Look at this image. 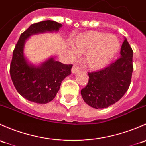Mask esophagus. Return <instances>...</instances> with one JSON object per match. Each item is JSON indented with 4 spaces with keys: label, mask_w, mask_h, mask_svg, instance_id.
Returning <instances> with one entry per match:
<instances>
[{
    "label": "esophagus",
    "mask_w": 146,
    "mask_h": 146,
    "mask_svg": "<svg viewBox=\"0 0 146 146\" xmlns=\"http://www.w3.org/2000/svg\"><path fill=\"white\" fill-rule=\"evenodd\" d=\"M80 71V68L78 67L77 64H74L72 68V73L76 74V72H79Z\"/></svg>",
    "instance_id": "obj_1"
}]
</instances>
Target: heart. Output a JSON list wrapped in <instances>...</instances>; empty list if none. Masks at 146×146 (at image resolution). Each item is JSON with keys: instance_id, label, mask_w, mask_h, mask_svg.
Returning <instances> with one entry per match:
<instances>
[{"instance_id": "obj_1", "label": "heart", "mask_w": 146, "mask_h": 146, "mask_svg": "<svg viewBox=\"0 0 146 146\" xmlns=\"http://www.w3.org/2000/svg\"><path fill=\"white\" fill-rule=\"evenodd\" d=\"M72 53H87L86 62L89 67L99 69L103 67L116 54L119 42L116 36L106 33L91 31L79 36L74 42Z\"/></svg>"}]
</instances>
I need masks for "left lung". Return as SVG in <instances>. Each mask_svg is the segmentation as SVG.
I'll return each mask as SVG.
<instances>
[{
    "label": "left lung",
    "mask_w": 146,
    "mask_h": 146,
    "mask_svg": "<svg viewBox=\"0 0 146 146\" xmlns=\"http://www.w3.org/2000/svg\"><path fill=\"white\" fill-rule=\"evenodd\" d=\"M121 56L105 68L88 72V82L81 90L84 102L96 109L115 104L128 91L133 72V50L127 40L121 46Z\"/></svg>",
    "instance_id": "obj_1"
}]
</instances>
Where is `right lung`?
<instances>
[{"mask_svg":"<svg viewBox=\"0 0 146 146\" xmlns=\"http://www.w3.org/2000/svg\"><path fill=\"white\" fill-rule=\"evenodd\" d=\"M61 27V24L52 20L32 24L21 34L13 50L10 76L17 92L29 101L45 104L53 100L63 79L71 74L72 64H62L53 58L40 67L29 64L23 53L25 40L34 34L57 31Z\"/></svg>","mask_w":146,"mask_h":146,"instance_id":"right-lung-1","label":"right lung"}]
</instances>
